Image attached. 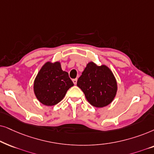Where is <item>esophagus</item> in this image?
<instances>
[{"label":"esophagus","mask_w":154,"mask_h":154,"mask_svg":"<svg viewBox=\"0 0 154 154\" xmlns=\"http://www.w3.org/2000/svg\"><path fill=\"white\" fill-rule=\"evenodd\" d=\"M72 82H73V83L76 85H77V79H73Z\"/></svg>","instance_id":"34e87169"}]
</instances>
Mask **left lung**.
<instances>
[{
	"mask_svg": "<svg viewBox=\"0 0 154 154\" xmlns=\"http://www.w3.org/2000/svg\"><path fill=\"white\" fill-rule=\"evenodd\" d=\"M85 94L88 102L94 107L109 105L116 97L118 85L116 77L105 65L98 66L89 62L77 83Z\"/></svg>",
	"mask_w": 154,
	"mask_h": 154,
	"instance_id": "8db88e82",
	"label": "left lung"
}]
</instances>
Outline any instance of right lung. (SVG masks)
I'll return each mask as SVG.
<instances>
[{
    "instance_id": "obj_1",
    "label": "right lung",
    "mask_w": 154,
    "mask_h": 154,
    "mask_svg": "<svg viewBox=\"0 0 154 154\" xmlns=\"http://www.w3.org/2000/svg\"><path fill=\"white\" fill-rule=\"evenodd\" d=\"M74 84L68 73L61 68L60 62H46L36 75L34 82L36 97L42 104L51 106L63 100Z\"/></svg>"
}]
</instances>
